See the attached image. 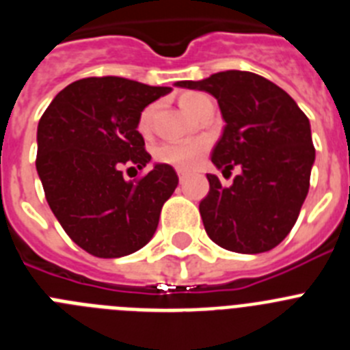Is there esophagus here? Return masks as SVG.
Returning a JSON list of instances; mask_svg holds the SVG:
<instances>
[{"mask_svg":"<svg viewBox=\"0 0 350 350\" xmlns=\"http://www.w3.org/2000/svg\"><path fill=\"white\" fill-rule=\"evenodd\" d=\"M177 175H178V178H180V182H184L185 177H187V173H185L184 170H177Z\"/></svg>","mask_w":350,"mask_h":350,"instance_id":"esophagus-1","label":"esophagus"}]
</instances>
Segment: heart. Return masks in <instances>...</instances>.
Returning a JSON list of instances; mask_svg holds the SVG:
<instances>
[{"mask_svg": "<svg viewBox=\"0 0 350 350\" xmlns=\"http://www.w3.org/2000/svg\"><path fill=\"white\" fill-rule=\"evenodd\" d=\"M205 94L202 92H185L180 96V107L185 112L194 117L198 107L202 103ZM154 105L144 108L138 117V131L142 135H148L152 128ZM206 152L205 140H189V142H165L154 148V157L163 165H170L178 170H193L200 165L202 157Z\"/></svg>", "mask_w": 350, "mask_h": 350, "instance_id": "obj_1", "label": "heart"}]
</instances>
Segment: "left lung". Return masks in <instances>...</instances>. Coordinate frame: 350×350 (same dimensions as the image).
<instances>
[{
	"label": "left lung",
	"instance_id": "8db88e82",
	"mask_svg": "<svg viewBox=\"0 0 350 350\" xmlns=\"http://www.w3.org/2000/svg\"><path fill=\"white\" fill-rule=\"evenodd\" d=\"M175 85L217 100L226 126L212 163L230 172L233 185L206 175L210 191L200 203L205 231L222 249L259 254L293 230L310 187L315 159L308 117L284 89L250 71L228 70Z\"/></svg>",
	"mask_w": 350,
	"mask_h": 350
}]
</instances>
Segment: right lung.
<instances>
[{
	"label": "right lung",
	"instance_id": "obj_1",
	"mask_svg": "<svg viewBox=\"0 0 350 350\" xmlns=\"http://www.w3.org/2000/svg\"><path fill=\"white\" fill-rule=\"evenodd\" d=\"M170 91L122 77H91L64 88L40 119L36 172L49 206L68 237L96 258L142 249L177 187L170 165H156L135 184L120 172L122 165L142 170L150 161L138 117Z\"/></svg>",
	"mask_w": 350,
	"mask_h": 350
}]
</instances>
